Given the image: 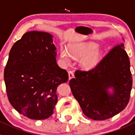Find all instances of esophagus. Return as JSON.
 <instances>
[{
	"instance_id": "esophagus-1",
	"label": "esophagus",
	"mask_w": 135,
	"mask_h": 135,
	"mask_svg": "<svg viewBox=\"0 0 135 135\" xmlns=\"http://www.w3.org/2000/svg\"><path fill=\"white\" fill-rule=\"evenodd\" d=\"M74 77V73L73 72L72 70H69V79L70 80Z\"/></svg>"
}]
</instances>
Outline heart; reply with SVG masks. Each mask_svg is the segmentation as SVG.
Segmentation results:
<instances>
[{
	"mask_svg": "<svg viewBox=\"0 0 135 135\" xmlns=\"http://www.w3.org/2000/svg\"><path fill=\"white\" fill-rule=\"evenodd\" d=\"M98 45L94 42H84L71 45L69 47V52L65 48L60 50V55L62 60L69 63L71 55L75 59H80L81 66L86 69H91L95 66L101 59L102 54L99 50H95Z\"/></svg>",
	"mask_w": 135,
	"mask_h": 135,
	"instance_id": "heart-1",
	"label": "heart"
}]
</instances>
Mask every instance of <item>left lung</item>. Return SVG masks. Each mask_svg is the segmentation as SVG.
<instances>
[{"label": "left lung", "mask_w": 135, "mask_h": 135, "mask_svg": "<svg viewBox=\"0 0 135 135\" xmlns=\"http://www.w3.org/2000/svg\"><path fill=\"white\" fill-rule=\"evenodd\" d=\"M69 81L73 96L86 116L104 120L127 107L133 85L130 60L123 44L116 45L88 71L76 70ZM113 88L112 94L108 89Z\"/></svg>", "instance_id": "left-lung-1"}]
</instances>
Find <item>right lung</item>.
<instances>
[{
	"instance_id": "obj_1",
	"label": "right lung",
	"mask_w": 135,
	"mask_h": 135,
	"mask_svg": "<svg viewBox=\"0 0 135 135\" xmlns=\"http://www.w3.org/2000/svg\"><path fill=\"white\" fill-rule=\"evenodd\" d=\"M56 48L46 32L25 33L13 44L4 71L8 101L21 114L33 120L52 116L58 86L69 79L57 65Z\"/></svg>"
}]
</instances>
